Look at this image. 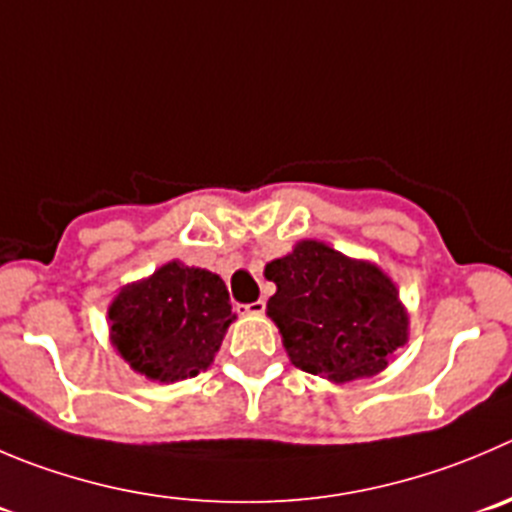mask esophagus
<instances>
[{
  "label": "esophagus",
  "mask_w": 512,
  "mask_h": 512,
  "mask_svg": "<svg viewBox=\"0 0 512 512\" xmlns=\"http://www.w3.org/2000/svg\"><path fill=\"white\" fill-rule=\"evenodd\" d=\"M264 309H266L264 301H253V304L238 306V311H241V314H248V316H261L264 314Z\"/></svg>",
  "instance_id": "1"
}]
</instances>
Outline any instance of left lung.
Listing matches in <instances>:
<instances>
[{
    "label": "left lung",
    "mask_w": 512,
    "mask_h": 512,
    "mask_svg": "<svg viewBox=\"0 0 512 512\" xmlns=\"http://www.w3.org/2000/svg\"><path fill=\"white\" fill-rule=\"evenodd\" d=\"M276 284L266 314L279 326L291 364L334 384L374 377L410 342V314L377 264L324 241H296L266 264Z\"/></svg>",
    "instance_id": "left-lung-1"
}]
</instances>
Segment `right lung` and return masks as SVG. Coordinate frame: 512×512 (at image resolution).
I'll return each instance as SVG.
<instances>
[{"instance_id":"add662e5","label":"right lung","mask_w":512,"mask_h":512,"mask_svg":"<svg viewBox=\"0 0 512 512\" xmlns=\"http://www.w3.org/2000/svg\"><path fill=\"white\" fill-rule=\"evenodd\" d=\"M236 321L218 274L173 259L107 306L110 344L140 377L170 384L206 372Z\"/></svg>"}]
</instances>
